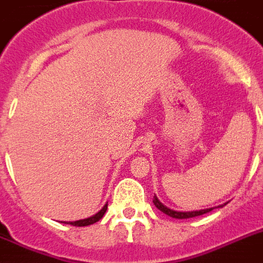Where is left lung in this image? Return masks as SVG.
Listing matches in <instances>:
<instances>
[{"label":"left lung","instance_id":"obj_1","mask_svg":"<svg viewBox=\"0 0 263 263\" xmlns=\"http://www.w3.org/2000/svg\"><path fill=\"white\" fill-rule=\"evenodd\" d=\"M153 203L156 205V208L159 209V210H161L162 213L167 214L169 217H172V218H178V219L193 218V217H198V215L205 214V213H209L213 210V208H210V209H203V210H199V212L198 210H197V212H176V210H172V209L166 208L163 203H161V202H159V199L157 198L156 196H154V198H153ZM225 205H221L219 208H223Z\"/></svg>","mask_w":263,"mask_h":263}]
</instances>
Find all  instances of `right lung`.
I'll list each match as a JSON object with an SVG mask.
<instances>
[{
    "label": "right lung",
    "mask_w": 263,
    "mask_h": 263,
    "mask_svg": "<svg viewBox=\"0 0 263 263\" xmlns=\"http://www.w3.org/2000/svg\"><path fill=\"white\" fill-rule=\"evenodd\" d=\"M106 209H107V203L104 206V208L101 209L100 212L97 213V214L91 215V217H89V218H85V219H80V221H74V222H64V223H70V225L73 226H89V225H93V223H96V222L100 221L102 217H104V214L106 213Z\"/></svg>",
    "instance_id": "right-lung-1"
}]
</instances>
